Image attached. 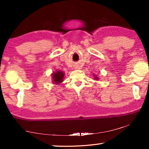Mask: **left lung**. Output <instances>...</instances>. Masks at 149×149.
<instances>
[{
  "label": "left lung",
  "instance_id": "1",
  "mask_svg": "<svg viewBox=\"0 0 149 149\" xmlns=\"http://www.w3.org/2000/svg\"><path fill=\"white\" fill-rule=\"evenodd\" d=\"M96 76V75H94V77H95V79H96V80H97V79H98V78H97V77H95Z\"/></svg>",
  "mask_w": 149,
  "mask_h": 149
}]
</instances>
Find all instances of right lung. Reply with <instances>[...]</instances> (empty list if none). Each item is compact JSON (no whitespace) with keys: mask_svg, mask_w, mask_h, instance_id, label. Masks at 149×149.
Here are the masks:
<instances>
[{"mask_svg":"<svg viewBox=\"0 0 149 149\" xmlns=\"http://www.w3.org/2000/svg\"><path fill=\"white\" fill-rule=\"evenodd\" d=\"M64 77V72L62 71L57 70L56 72H54L52 74L53 82L55 84H59L63 81V79Z\"/></svg>","mask_w":149,"mask_h":149,"instance_id":"right-lung-1","label":"right lung"}]
</instances>
